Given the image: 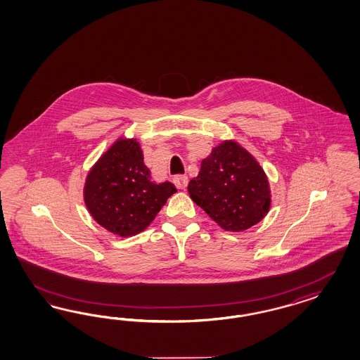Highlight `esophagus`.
Returning a JSON list of instances; mask_svg holds the SVG:
<instances>
[{"instance_id": "esophagus-1", "label": "esophagus", "mask_w": 360, "mask_h": 360, "mask_svg": "<svg viewBox=\"0 0 360 360\" xmlns=\"http://www.w3.org/2000/svg\"><path fill=\"white\" fill-rule=\"evenodd\" d=\"M173 181H174V185L176 186L178 188H181V190H185L187 182H188V179H187L186 175H176V176H174Z\"/></svg>"}]
</instances>
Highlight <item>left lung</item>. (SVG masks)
<instances>
[{
    "mask_svg": "<svg viewBox=\"0 0 360 360\" xmlns=\"http://www.w3.org/2000/svg\"><path fill=\"white\" fill-rule=\"evenodd\" d=\"M187 190L196 205L226 231L250 229L271 206L269 184L262 166L233 141L212 149Z\"/></svg>",
    "mask_w": 360,
    "mask_h": 360,
    "instance_id": "left-lung-1",
    "label": "left lung"
}]
</instances>
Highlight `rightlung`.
I'll list each match as a JSON object with an SVG mask.
<instances>
[{
	"label": "right lung",
	"instance_id": "right-lung-1",
	"mask_svg": "<svg viewBox=\"0 0 360 360\" xmlns=\"http://www.w3.org/2000/svg\"><path fill=\"white\" fill-rule=\"evenodd\" d=\"M175 191L170 182L150 181L139 142L119 140L89 172L84 200L100 226L119 236H131L152 223Z\"/></svg>",
	"mask_w": 360,
	"mask_h": 360
}]
</instances>
